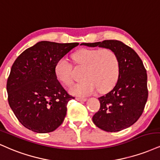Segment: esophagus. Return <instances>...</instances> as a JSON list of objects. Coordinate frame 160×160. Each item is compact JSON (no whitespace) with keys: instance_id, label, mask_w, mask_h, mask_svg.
Here are the masks:
<instances>
[{"instance_id":"1","label":"esophagus","mask_w":160,"mask_h":160,"mask_svg":"<svg viewBox=\"0 0 160 160\" xmlns=\"http://www.w3.org/2000/svg\"><path fill=\"white\" fill-rule=\"evenodd\" d=\"M76 100L80 101V102H85L87 100L86 98H81V97H76Z\"/></svg>"}]
</instances>
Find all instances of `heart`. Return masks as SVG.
Listing matches in <instances>:
<instances>
[{
  "label": "heart",
  "instance_id": "1",
  "mask_svg": "<svg viewBox=\"0 0 160 160\" xmlns=\"http://www.w3.org/2000/svg\"><path fill=\"white\" fill-rule=\"evenodd\" d=\"M77 67H84V80L69 88L73 95L85 97L98 89L106 92L115 84L119 76V60L112 50L107 48H83L72 54ZM56 76L66 86L73 82L72 65L65 58L58 61L54 67Z\"/></svg>",
  "mask_w": 160,
  "mask_h": 160
}]
</instances>
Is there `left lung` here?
Segmentation results:
<instances>
[{"label":"left lung","instance_id":"8db88e82","mask_svg":"<svg viewBox=\"0 0 160 160\" xmlns=\"http://www.w3.org/2000/svg\"><path fill=\"white\" fill-rule=\"evenodd\" d=\"M81 45L109 48L119 60L117 83L110 92L99 97L100 108L93 116V122L106 132L128 128L141 117L148 100V76L142 61L132 48L121 41L110 39Z\"/></svg>","mask_w":160,"mask_h":160}]
</instances>
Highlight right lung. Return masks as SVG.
Wrapping results in <instances>:
<instances>
[{"label": "right lung", "instance_id": "add662e5", "mask_svg": "<svg viewBox=\"0 0 160 160\" xmlns=\"http://www.w3.org/2000/svg\"><path fill=\"white\" fill-rule=\"evenodd\" d=\"M78 44L41 41L24 51L13 63L7 82L8 102L24 127L46 133L63 123L67 103L74 97L58 82L54 67Z\"/></svg>", "mask_w": 160, "mask_h": 160}]
</instances>
